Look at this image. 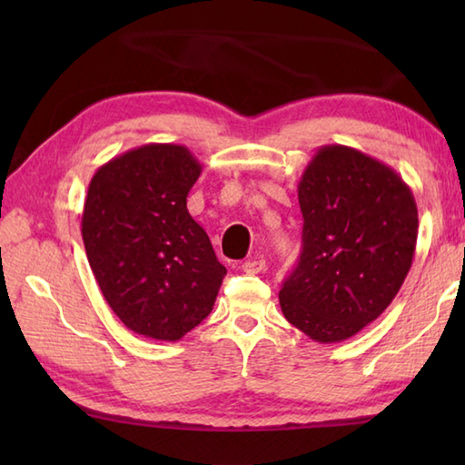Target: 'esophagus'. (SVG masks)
<instances>
[{
  "mask_svg": "<svg viewBox=\"0 0 465 465\" xmlns=\"http://www.w3.org/2000/svg\"><path fill=\"white\" fill-rule=\"evenodd\" d=\"M242 270H243L245 273H250V275L263 272V270H265V260H263V255H258V253L252 255L250 260H245V262L242 263Z\"/></svg>",
  "mask_w": 465,
  "mask_h": 465,
  "instance_id": "esophagus-1",
  "label": "esophagus"
}]
</instances>
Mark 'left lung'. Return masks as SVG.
Instances as JSON below:
<instances>
[{"mask_svg": "<svg viewBox=\"0 0 465 465\" xmlns=\"http://www.w3.org/2000/svg\"><path fill=\"white\" fill-rule=\"evenodd\" d=\"M298 200L302 255L280 305L313 341L338 343L398 295L416 253L418 205L396 170L338 143L315 152Z\"/></svg>", "mask_w": 465, "mask_h": 465, "instance_id": "left-lung-1", "label": "left lung"}]
</instances>
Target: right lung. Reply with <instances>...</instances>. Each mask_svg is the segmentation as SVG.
<instances>
[{
	"instance_id": "1",
	"label": "right lung",
	"mask_w": 465,
	"mask_h": 465,
	"mask_svg": "<svg viewBox=\"0 0 465 465\" xmlns=\"http://www.w3.org/2000/svg\"><path fill=\"white\" fill-rule=\"evenodd\" d=\"M202 163L185 145L145 143L104 163L82 213L87 262L125 328L177 341L210 312L225 268L187 212Z\"/></svg>"
}]
</instances>
